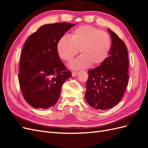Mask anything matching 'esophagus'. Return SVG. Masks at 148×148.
<instances>
[{
	"label": "esophagus",
	"instance_id": "esophagus-1",
	"mask_svg": "<svg viewBox=\"0 0 148 148\" xmlns=\"http://www.w3.org/2000/svg\"><path fill=\"white\" fill-rule=\"evenodd\" d=\"M77 72H76V71H73L72 73H71V75H72V77H76V76L77 75Z\"/></svg>",
	"mask_w": 148,
	"mask_h": 148
}]
</instances>
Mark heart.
<instances>
[{
	"label": "heart",
	"instance_id": "obj_1",
	"mask_svg": "<svg viewBox=\"0 0 148 148\" xmlns=\"http://www.w3.org/2000/svg\"><path fill=\"white\" fill-rule=\"evenodd\" d=\"M112 46L111 38L105 31L92 26L83 25L76 28L70 38L64 36L57 44L59 57L65 62H70L79 50L81 56L70 65L72 70H81L89 65L98 66L104 63Z\"/></svg>",
	"mask_w": 148,
	"mask_h": 148
}]
</instances>
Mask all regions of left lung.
Here are the masks:
<instances>
[{"label": "left lung", "instance_id": "left-lung-1", "mask_svg": "<svg viewBox=\"0 0 148 148\" xmlns=\"http://www.w3.org/2000/svg\"><path fill=\"white\" fill-rule=\"evenodd\" d=\"M112 38L109 57L104 63L89 70L85 98L96 109L115 106L122 99L128 82V56L123 41L108 29Z\"/></svg>", "mask_w": 148, "mask_h": 148}]
</instances>
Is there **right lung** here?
<instances>
[{"label": "right lung", "mask_w": 148, "mask_h": 148, "mask_svg": "<svg viewBox=\"0 0 148 148\" xmlns=\"http://www.w3.org/2000/svg\"><path fill=\"white\" fill-rule=\"evenodd\" d=\"M74 25L65 22L43 25L25 43L18 80L24 99L34 108L46 109L54 106L62 84L71 77L60 59L57 44Z\"/></svg>", "instance_id": "1"}]
</instances>
